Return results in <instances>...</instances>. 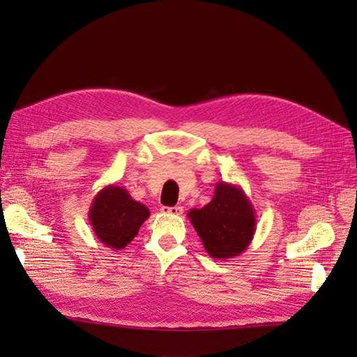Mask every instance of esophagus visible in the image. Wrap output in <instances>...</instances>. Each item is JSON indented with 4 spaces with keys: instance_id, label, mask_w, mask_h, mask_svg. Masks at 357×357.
Masks as SVG:
<instances>
[{
    "instance_id": "esophagus-1",
    "label": "esophagus",
    "mask_w": 357,
    "mask_h": 357,
    "mask_svg": "<svg viewBox=\"0 0 357 357\" xmlns=\"http://www.w3.org/2000/svg\"><path fill=\"white\" fill-rule=\"evenodd\" d=\"M161 211L162 213H165V215H172V216H179V215H183V207H179V206H174V207H162L161 208Z\"/></svg>"
}]
</instances>
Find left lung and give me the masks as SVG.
I'll list each match as a JSON object with an SVG mask.
<instances>
[{
  "mask_svg": "<svg viewBox=\"0 0 357 357\" xmlns=\"http://www.w3.org/2000/svg\"><path fill=\"white\" fill-rule=\"evenodd\" d=\"M188 218L215 259H229L245 252L256 231V213L239 185L218 183L211 201L202 208H192Z\"/></svg>",
  "mask_w": 357,
  "mask_h": 357,
  "instance_id": "1",
  "label": "left lung"
}]
</instances>
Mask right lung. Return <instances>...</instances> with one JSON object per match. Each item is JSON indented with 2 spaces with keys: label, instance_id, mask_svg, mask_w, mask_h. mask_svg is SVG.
Masks as SVG:
<instances>
[{
  "label": "right lung",
  "instance_id": "obj_1",
  "mask_svg": "<svg viewBox=\"0 0 357 357\" xmlns=\"http://www.w3.org/2000/svg\"><path fill=\"white\" fill-rule=\"evenodd\" d=\"M149 216L150 211L144 204L115 184L98 192L89 208V221L96 238L113 250H123L130 244Z\"/></svg>",
  "mask_w": 357,
  "mask_h": 357
}]
</instances>
